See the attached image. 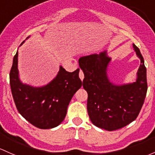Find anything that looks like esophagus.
I'll return each mask as SVG.
<instances>
[{
  "label": "esophagus",
  "instance_id": "34e87169",
  "mask_svg": "<svg viewBox=\"0 0 155 155\" xmlns=\"http://www.w3.org/2000/svg\"><path fill=\"white\" fill-rule=\"evenodd\" d=\"M79 78H80L81 80L83 81V79H84V73H83L82 71H81V70H80V71H79Z\"/></svg>",
  "mask_w": 155,
  "mask_h": 155
}]
</instances>
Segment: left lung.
I'll use <instances>...</instances> for the list:
<instances>
[{
  "instance_id": "8db88e82",
  "label": "left lung",
  "mask_w": 155,
  "mask_h": 155,
  "mask_svg": "<svg viewBox=\"0 0 155 155\" xmlns=\"http://www.w3.org/2000/svg\"><path fill=\"white\" fill-rule=\"evenodd\" d=\"M134 50L140 60L136 80L126 84H115L107 74L111 57L107 50L99 54L81 57L79 68L84 73L83 87L87 93V113L96 126L114 131L126 126L137 118L141 110L146 92V68L139 48Z\"/></svg>"
}]
</instances>
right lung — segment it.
Wrapping results in <instances>:
<instances>
[{
	"label": "right lung",
	"instance_id": "obj_1",
	"mask_svg": "<svg viewBox=\"0 0 155 155\" xmlns=\"http://www.w3.org/2000/svg\"><path fill=\"white\" fill-rule=\"evenodd\" d=\"M18 58L17 50L9 73L11 91L18 110L37 128L49 129L58 126L64 120L73 95L82 85L79 77V69L70 73L60 65L59 71L53 80L45 85L34 87L23 83L20 79Z\"/></svg>",
	"mask_w": 155,
	"mask_h": 155
}]
</instances>
